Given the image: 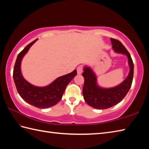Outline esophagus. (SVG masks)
I'll return each instance as SVG.
<instances>
[{"label": "esophagus", "instance_id": "esophagus-1", "mask_svg": "<svg viewBox=\"0 0 149 149\" xmlns=\"http://www.w3.org/2000/svg\"><path fill=\"white\" fill-rule=\"evenodd\" d=\"M77 74L81 75L82 73H83V66H78L77 68Z\"/></svg>", "mask_w": 149, "mask_h": 149}]
</instances>
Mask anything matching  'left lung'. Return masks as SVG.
I'll use <instances>...</instances> for the list:
<instances>
[{
  "mask_svg": "<svg viewBox=\"0 0 149 149\" xmlns=\"http://www.w3.org/2000/svg\"><path fill=\"white\" fill-rule=\"evenodd\" d=\"M112 49L117 54L127 56L129 72L124 80L116 86L103 88L98 84L97 75L88 65L84 66L83 76L84 79L83 94L88 105L98 109H105L121 102L131 88L134 74V64L130 54L118 40L111 38Z\"/></svg>",
  "mask_w": 149,
  "mask_h": 149,
  "instance_id": "left-lung-1",
  "label": "left lung"
}]
</instances>
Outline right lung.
Returning a JSON list of instances; mask_svg holds the SVG:
<instances>
[{"mask_svg":"<svg viewBox=\"0 0 149 149\" xmlns=\"http://www.w3.org/2000/svg\"><path fill=\"white\" fill-rule=\"evenodd\" d=\"M38 39L33 41L19 53L13 69V79L16 88L20 97L26 102L38 108H48L56 105L61 99L66 87L77 75L74 70L45 86H36L25 79L21 71V63L24 56Z\"/></svg>","mask_w":149,"mask_h":149,"instance_id":"obj_1","label":"right lung"}]
</instances>
